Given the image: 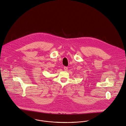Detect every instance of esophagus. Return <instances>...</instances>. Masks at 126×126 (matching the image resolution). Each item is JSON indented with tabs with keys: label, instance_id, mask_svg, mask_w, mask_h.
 Wrapping results in <instances>:
<instances>
[{
	"label": "esophagus",
	"instance_id": "esophagus-1",
	"mask_svg": "<svg viewBox=\"0 0 126 126\" xmlns=\"http://www.w3.org/2000/svg\"><path fill=\"white\" fill-rule=\"evenodd\" d=\"M64 69L65 71H66L68 69V67L67 66H64Z\"/></svg>",
	"mask_w": 126,
	"mask_h": 126
}]
</instances>
